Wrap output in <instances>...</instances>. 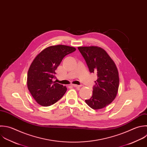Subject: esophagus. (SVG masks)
Here are the masks:
<instances>
[{
  "instance_id": "obj_1",
  "label": "esophagus",
  "mask_w": 147,
  "mask_h": 147,
  "mask_svg": "<svg viewBox=\"0 0 147 147\" xmlns=\"http://www.w3.org/2000/svg\"><path fill=\"white\" fill-rule=\"evenodd\" d=\"M71 86H72L74 87H80V85H77V84H72Z\"/></svg>"
}]
</instances>
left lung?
Instances as JSON below:
<instances>
[{
  "mask_svg": "<svg viewBox=\"0 0 147 147\" xmlns=\"http://www.w3.org/2000/svg\"><path fill=\"white\" fill-rule=\"evenodd\" d=\"M78 49L84 57L91 73L97 75L92 95L86 103L92 109H102L115 99L119 86L117 67L107 52L97 47H80Z\"/></svg>",
  "mask_w": 147,
  "mask_h": 147,
  "instance_id": "obj_1",
  "label": "left lung"
}]
</instances>
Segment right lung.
I'll use <instances>...</instances> for the list:
<instances>
[{
  "label": "right lung",
  "instance_id": "right-lung-1",
  "mask_svg": "<svg viewBox=\"0 0 147 147\" xmlns=\"http://www.w3.org/2000/svg\"><path fill=\"white\" fill-rule=\"evenodd\" d=\"M76 51L74 47L58 45L48 47L34 59L28 73V88L36 101L42 106L53 105L60 99L67 87L53 81L55 70L67 55Z\"/></svg>",
  "mask_w": 147,
  "mask_h": 147
}]
</instances>
